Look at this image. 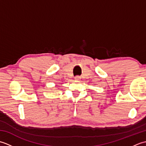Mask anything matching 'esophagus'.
Segmentation results:
<instances>
[{
    "label": "esophagus",
    "instance_id": "obj_1",
    "mask_svg": "<svg viewBox=\"0 0 146 146\" xmlns=\"http://www.w3.org/2000/svg\"><path fill=\"white\" fill-rule=\"evenodd\" d=\"M80 79H81V78H80V77L78 76L75 77V80H76V81H79V80H80Z\"/></svg>",
    "mask_w": 146,
    "mask_h": 146
}]
</instances>
